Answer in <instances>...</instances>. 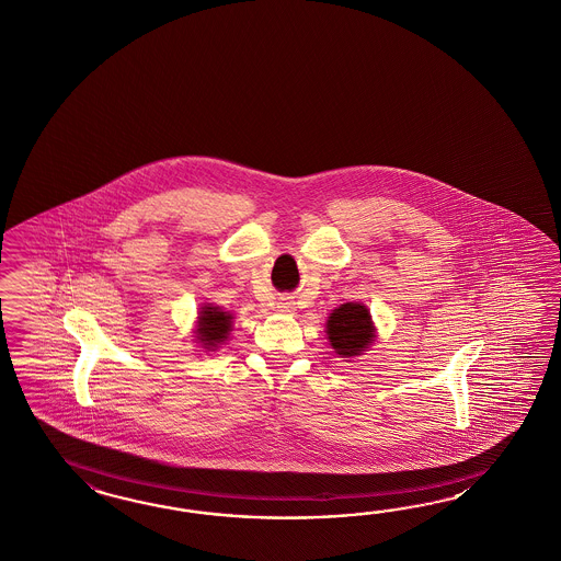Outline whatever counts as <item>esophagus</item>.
Wrapping results in <instances>:
<instances>
[{"instance_id": "1", "label": "esophagus", "mask_w": 561, "mask_h": 561, "mask_svg": "<svg viewBox=\"0 0 561 561\" xmlns=\"http://www.w3.org/2000/svg\"><path fill=\"white\" fill-rule=\"evenodd\" d=\"M278 309H280V311H293V301H290V299H280Z\"/></svg>"}]
</instances>
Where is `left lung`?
<instances>
[{
    "label": "left lung",
    "mask_w": 561,
    "mask_h": 561,
    "mask_svg": "<svg viewBox=\"0 0 561 561\" xmlns=\"http://www.w3.org/2000/svg\"><path fill=\"white\" fill-rule=\"evenodd\" d=\"M328 337L332 348L346 358L363 353L373 340L367 307L360 304L340 305L328 320Z\"/></svg>",
    "instance_id": "obj_1"
}]
</instances>
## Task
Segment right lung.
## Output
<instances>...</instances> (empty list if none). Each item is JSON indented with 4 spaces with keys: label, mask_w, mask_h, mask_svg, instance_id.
Instances as JSON below:
<instances>
[{
    "label": "right lung",
    "mask_w": 561,
    "mask_h": 561,
    "mask_svg": "<svg viewBox=\"0 0 561 561\" xmlns=\"http://www.w3.org/2000/svg\"><path fill=\"white\" fill-rule=\"evenodd\" d=\"M231 330V316L221 311L219 307L207 305L201 311L198 318V340L207 346V348H215L224 342L227 334Z\"/></svg>",
    "instance_id": "right-lung-1"
}]
</instances>
